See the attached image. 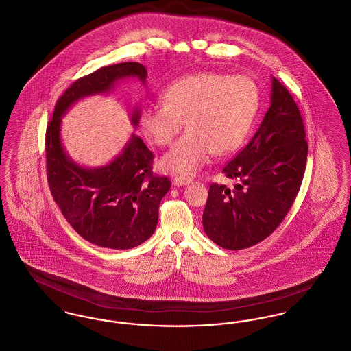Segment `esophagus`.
Returning <instances> with one entry per match:
<instances>
[{"label":"esophagus","instance_id":"obj_1","mask_svg":"<svg viewBox=\"0 0 351 351\" xmlns=\"http://www.w3.org/2000/svg\"><path fill=\"white\" fill-rule=\"evenodd\" d=\"M189 183H191V179H189V178H182V176H176V178H173V180H172V184H173L175 187L187 186Z\"/></svg>","mask_w":351,"mask_h":351}]
</instances>
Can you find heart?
Masks as SVG:
<instances>
[{
    "instance_id": "b5f03b06",
    "label": "heart",
    "mask_w": 351,
    "mask_h": 351,
    "mask_svg": "<svg viewBox=\"0 0 351 351\" xmlns=\"http://www.w3.org/2000/svg\"><path fill=\"white\" fill-rule=\"evenodd\" d=\"M165 104L143 109L141 131L158 147H165L187 124L189 132L164 155V171L189 176L213 154L238 149L250 134L259 109V88L245 76L199 72L172 82Z\"/></svg>"
}]
</instances>
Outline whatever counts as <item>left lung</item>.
I'll use <instances>...</instances> for the list:
<instances>
[{
    "mask_svg": "<svg viewBox=\"0 0 351 351\" xmlns=\"http://www.w3.org/2000/svg\"><path fill=\"white\" fill-rule=\"evenodd\" d=\"M271 106L256 134L223 168L234 189L214 183L203 213L207 237L227 250L265 241L291 208L308 145L297 103L272 77Z\"/></svg>",
    "mask_w": 351,
    "mask_h": 351,
    "instance_id": "8db88e82",
    "label": "left lung"
}]
</instances>
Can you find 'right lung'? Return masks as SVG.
Segmentation results:
<instances>
[{
    "mask_svg": "<svg viewBox=\"0 0 351 351\" xmlns=\"http://www.w3.org/2000/svg\"><path fill=\"white\" fill-rule=\"evenodd\" d=\"M125 77L144 84L147 69L138 62H121L75 81L57 100L45 135L48 184L62 215L85 241L114 250L134 248L152 237L171 182L152 173L154 154L135 134L114 160L85 168L64 151L60 128L61 117L75 103L108 93L116 81ZM138 119L140 109L136 108L131 117L135 127Z\"/></svg>",
    "mask_w": 351,
    "mask_h": 351,
    "instance_id": "right-lung-1",
    "label": "right lung"
}]
</instances>
